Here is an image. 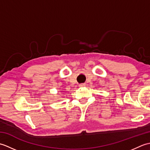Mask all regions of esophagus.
<instances>
[{
	"label": "esophagus",
	"mask_w": 150,
	"mask_h": 150,
	"mask_svg": "<svg viewBox=\"0 0 150 150\" xmlns=\"http://www.w3.org/2000/svg\"><path fill=\"white\" fill-rule=\"evenodd\" d=\"M85 86V84H79V87H84Z\"/></svg>",
	"instance_id": "34e87169"
}]
</instances>
